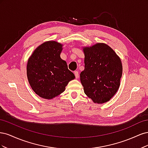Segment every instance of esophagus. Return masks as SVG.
<instances>
[{
  "instance_id": "obj_1",
  "label": "esophagus",
  "mask_w": 148,
  "mask_h": 148,
  "mask_svg": "<svg viewBox=\"0 0 148 148\" xmlns=\"http://www.w3.org/2000/svg\"><path fill=\"white\" fill-rule=\"evenodd\" d=\"M74 74H75V76L76 78H78L79 77V73H78V71H74Z\"/></svg>"
}]
</instances>
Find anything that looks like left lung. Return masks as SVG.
Listing matches in <instances>:
<instances>
[{
	"mask_svg": "<svg viewBox=\"0 0 148 148\" xmlns=\"http://www.w3.org/2000/svg\"><path fill=\"white\" fill-rule=\"evenodd\" d=\"M84 69L80 80L84 93L95 103L109 101L117 92L122 75L120 58L106 44L83 49Z\"/></svg>",
	"mask_w": 148,
	"mask_h": 148,
	"instance_id": "obj_1",
	"label": "left lung"
}]
</instances>
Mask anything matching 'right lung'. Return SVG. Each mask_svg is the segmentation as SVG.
<instances>
[{
  "mask_svg": "<svg viewBox=\"0 0 148 148\" xmlns=\"http://www.w3.org/2000/svg\"><path fill=\"white\" fill-rule=\"evenodd\" d=\"M62 45L56 41L42 44L34 51L27 64V77L31 87L44 99H52L65 91L74 74L60 58Z\"/></svg>",
  "mask_w": 148,
  "mask_h": 148,
  "instance_id": "obj_1",
  "label": "right lung"
}]
</instances>
